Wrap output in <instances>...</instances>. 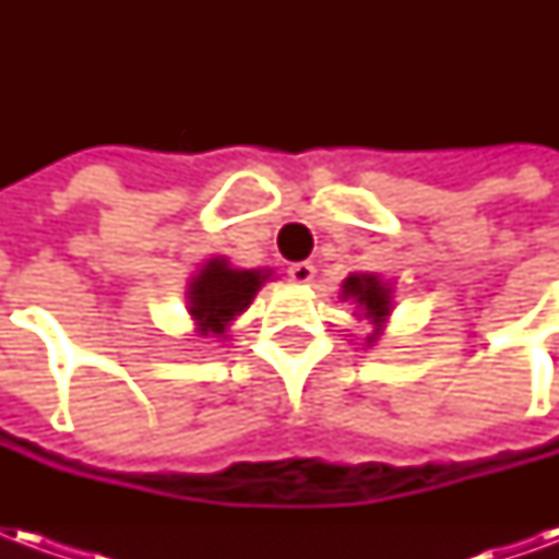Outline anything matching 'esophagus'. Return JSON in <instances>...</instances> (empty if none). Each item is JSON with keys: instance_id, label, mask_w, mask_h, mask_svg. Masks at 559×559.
<instances>
[{"instance_id": "1", "label": "esophagus", "mask_w": 559, "mask_h": 559, "mask_svg": "<svg viewBox=\"0 0 559 559\" xmlns=\"http://www.w3.org/2000/svg\"><path fill=\"white\" fill-rule=\"evenodd\" d=\"M287 275H290L293 284H311L314 281V266L311 263H293L287 269Z\"/></svg>"}]
</instances>
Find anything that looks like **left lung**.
I'll return each instance as SVG.
<instances>
[{"label": "left lung", "mask_w": 559, "mask_h": 559, "mask_svg": "<svg viewBox=\"0 0 559 559\" xmlns=\"http://www.w3.org/2000/svg\"><path fill=\"white\" fill-rule=\"evenodd\" d=\"M338 299L356 305L353 317L365 320L371 326L368 338H365V347H374L377 341L383 338L392 308H395V287L380 278L377 272H353V275L341 281Z\"/></svg>", "instance_id": "1"}]
</instances>
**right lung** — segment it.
<instances>
[{
    "label": "right lung",
    "mask_w": 559,
    "mask_h": 559,
    "mask_svg": "<svg viewBox=\"0 0 559 559\" xmlns=\"http://www.w3.org/2000/svg\"><path fill=\"white\" fill-rule=\"evenodd\" d=\"M272 269H239L227 257H209L185 287V308L197 341H227L233 320L248 311Z\"/></svg>",
    "instance_id": "right-lung-1"
}]
</instances>
